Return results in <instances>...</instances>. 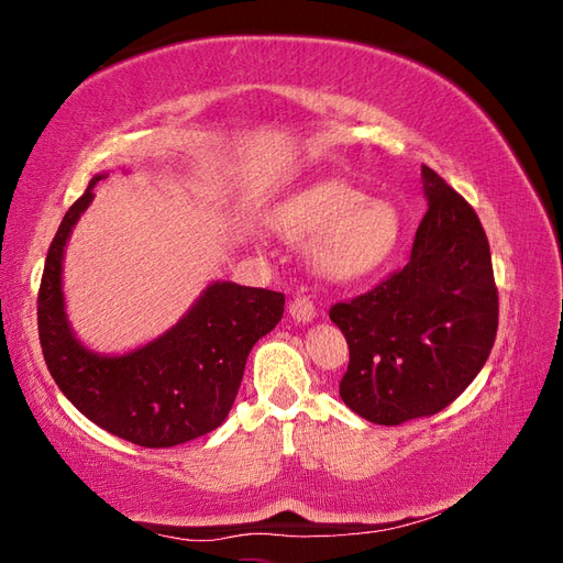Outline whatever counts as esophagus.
Listing matches in <instances>:
<instances>
[{"label":"esophagus","mask_w":563,"mask_h":563,"mask_svg":"<svg viewBox=\"0 0 563 563\" xmlns=\"http://www.w3.org/2000/svg\"><path fill=\"white\" fill-rule=\"evenodd\" d=\"M288 312H291V317L296 319V321H312L314 319V314H317V310H314V302H312V298H308V296H296L294 300H291V305H288Z\"/></svg>","instance_id":"34e87169"}]
</instances>
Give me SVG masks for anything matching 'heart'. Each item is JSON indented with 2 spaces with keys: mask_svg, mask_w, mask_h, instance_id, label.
I'll use <instances>...</instances> for the list:
<instances>
[{
  "mask_svg": "<svg viewBox=\"0 0 563 563\" xmlns=\"http://www.w3.org/2000/svg\"><path fill=\"white\" fill-rule=\"evenodd\" d=\"M288 242L312 244L317 275L333 284L360 282L387 265L401 240V220L387 201L366 199L345 180H323L296 195L275 218Z\"/></svg>",
  "mask_w": 563,
  "mask_h": 563,
  "instance_id": "obj_1",
  "label": "heart"
}]
</instances>
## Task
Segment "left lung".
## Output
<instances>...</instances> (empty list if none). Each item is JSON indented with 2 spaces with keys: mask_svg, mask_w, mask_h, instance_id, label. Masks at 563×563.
Segmentation results:
<instances>
[{
  "mask_svg": "<svg viewBox=\"0 0 563 563\" xmlns=\"http://www.w3.org/2000/svg\"><path fill=\"white\" fill-rule=\"evenodd\" d=\"M422 187L430 209L411 261L329 310L350 347L340 399L376 424L439 413L496 343L498 288L479 216L430 166H422Z\"/></svg>",
  "mask_w": 563,
  "mask_h": 563,
  "instance_id": "8db88e82",
  "label": "left lung"
}]
</instances>
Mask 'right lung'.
<instances>
[{
	"label": "right lung",
	"instance_id": "1",
	"mask_svg": "<svg viewBox=\"0 0 563 563\" xmlns=\"http://www.w3.org/2000/svg\"><path fill=\"white\" fill-rule=\"evenodd\" d=\"M103 178H91L48 246L37 296L42 354L63 395L98 428L145 449L178 446L228 418L251 347L284 314V294L216 282L145 347L122 356L87 350L65 317L60 269L70 232Z\"/></svg>",
	"mask_w": 563,
	"mask_h": 563
}]
</instances>
